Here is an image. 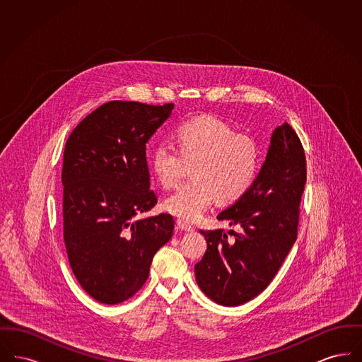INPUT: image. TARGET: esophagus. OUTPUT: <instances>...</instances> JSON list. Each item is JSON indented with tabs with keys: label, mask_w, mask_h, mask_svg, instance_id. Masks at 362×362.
Here are the masks:
<instances>
[{
	"label": "esophagus",
	"mask_w": 362,
	"mask_h": 362,
	"mask_svg": "<svg viewBox=\"0 0 362 362\" xmlns=\"http://www.w3.org/2000/svg\"><path fill=\"white\" fill-rule=\"evenodd\" d=\"M176 224L179 226V229H182V230H185V232H192V230H194V226H191L189 223H186V221H183V220H177Z\"/></svg>",
	"instance_id": "1"
}]
</instances>
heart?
Listing matches in <instances>:
<instances>
[{
	"label": "heart",
	"mask_w": 362,
	"mask_h": 362,
	"mask_svg": "<svg viewBox=\"0 0 362 362\" xmlns=\"http://www.w3.org/2000/svg\"><path fill=\"white\" fill-rule=\"evenodd\" d=\"M179 148L160 142L151 157L158 182L165 189L176 187L187 168L191 176L165 201L164 207L173 216L198 220L217 198L232 202L250 189L258 173L255 142L214 117H201L180 124L176 130Z\"/></svg>",
	"instance_id": "heart-1"
}]
</instances>
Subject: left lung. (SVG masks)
<instances>
[{
	"instance_id": "8db88e82",
	"label": "left lung",
	"mask_w": 362,
	"mask_h": 362,
	"mask_svg": "<svg viewBox=\"0 0 362 362\" xmlns=\"http://www.w3.org/2000/svg\"><path fill=\"white\" fill-rule=\"evenodd\" d=\"M307 182L304 148L289 123L273 132L266 160L240 198L217 218L238 225L201 230L207 250L195 264L201 291L217 304L236 307L263 292L297 239L300 202Z\"/></svg>"
}]
</instances>
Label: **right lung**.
Segmentation results:
<instances>
[{
    "label": "right lung",
    "instance_id": "obj_1",
    "mask_svg": "<svg viewBox=\"0 0 362 362\" xmlns=\"http://www.w3.org/2000/svg\"><path fill=\"white\" fill-rule=\"evenodd\" d=\"M173 104L112 100L71 132L64 152V240L73 274L90 297L119 304L142 288L173 218H136L157 204L146 142Z\"/></svg>",
    "mask_w": 362,
    "mask_h": 362
}]
</instances>
